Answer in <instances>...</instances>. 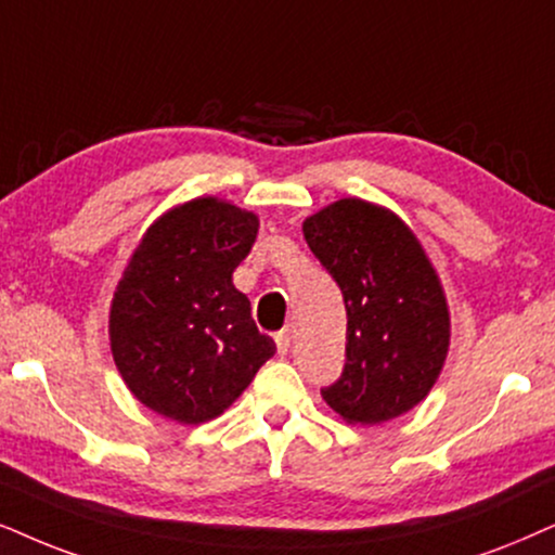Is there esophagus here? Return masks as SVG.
Listing matches in <instances>:
<instances>
[{
	"instance_id": "34e87169",
	"label": "esophagus",
	"mask_w": 555,
	"mask_h": 555,
	"mask_svg": "<svg viewBox=\"0 0 555 555\" xmlns=\"http://www.w3.org/2000/svg\"><path fill=\"white\" fill-rule=\"evenodd\" d=\"M289 346H292V333H289V330H282V333H276V350H279V356L289 353Z\"/></svg>"
}]
</instances>
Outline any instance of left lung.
Listing matches in <instances>:
<instances>
[{
    "label": "left lung",
    "mask_w": 555,
    "mask_h": 555,
    "mask_svg": "<svg viewBox=\"0 0 555 555\" xmlns=\"http://www.w3.org/2000/svg\"><path fill=\"white\" fill-rule=\"evenodd\" d=\"M310 250L343 292L346 369L322 389L350 425L395 420L430 395L451 346V312L423 243L391 209L346 199L301 222Z\"/></svg>",
    "instance_id": "1"
}]
</instances>
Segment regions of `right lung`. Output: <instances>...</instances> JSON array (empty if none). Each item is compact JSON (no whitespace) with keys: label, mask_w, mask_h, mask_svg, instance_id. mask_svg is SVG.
<instances>
[{"label":"right lung","mask_w":555,"mask_h":555,"mask_svg":"<svg viewBox=\"0 0 555 555\" xmlns=\"http://www.w3.org/2000/svg\"><path fill=\"white\" fill-rule=\"evenodd\" d=\"M256 235L258 215L196 196L140 237L109 307L112 359L140 404L202 425L222 415L276 353L233 284Z\"/></svg>","instance_id":"obj_1"}]
</instances>
